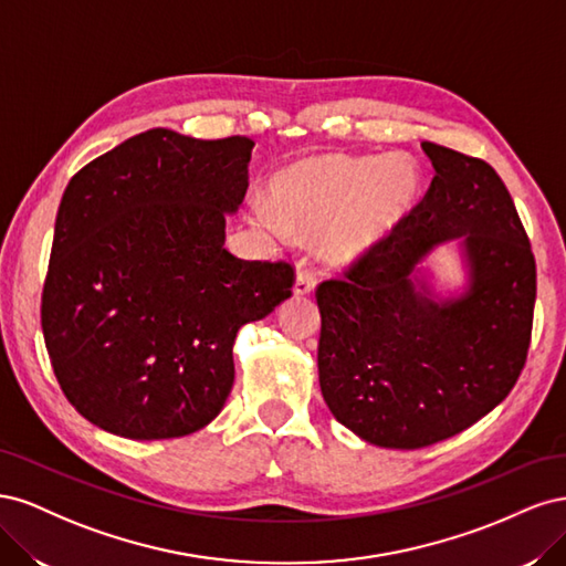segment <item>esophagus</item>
Returning <instances> with one entry per match:
<instances>
[{"label":"esophagus","mask_w":566,"mask_h":566,"mask_svg":"<svg viewBox=\"0 0 566 566\" xmlns=\"http://www.w3.org/2000/svg\"><path fill=\"white\" fill-rule=\"evenodd\" d=\"M316 285V273L310 266H300L297 281H295V295H310Z\"/></svg>","instance_id":"esophagus-1"}]
</instances>
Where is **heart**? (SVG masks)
Returning a JSON list of instances; mask_svg holds the SVG:
<instances>
[{
	"label": "heart",
	"instance_id": "obj_1",
	"mask_svg": "<svg viewBox=\"0 0 566 566\" xmlns=\"http://www.w3.org/2000/svg\"><path fill=\"white\" fill-rule=\"evenodd\" d=\"M416 193L418 172L408 160L335 153L283 169L271 181V202L252 200L250 214L276 238L325 229V254L347 262L380 243Z\"/></svg>",
	"mask_w": 566,
	"mask_h": 566
}]
</instances>
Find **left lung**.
<instances>
[{
  "instance_id": "8db88e82",
  "label": "left lung",
  "mask_w": 566,
  "mask_h": 566,
  "mask_svg": "<svg viewBox=\"0 0 566 566\" xmlns=\"http://www.w3.org/2000/svg\"><path fill=\"white\" fill-rule=\"evenodd\" d=\"M434 179L380 243L316 287L318 382L331 413L385 449H422L482 420L515 387L531 345L536 260L503 179L422 142ZM462 237L471 290L434 303L409 276Z\"/></svg>"
}]
</instances>
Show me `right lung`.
Masks as SVG:
<instances>
[{"mask_svg": "<svg viewBox=\"0 0 566 566\" xmlns=\"http://www.w3.org/2000/svg\"><path fill=\"white\" fill-rule=\"evenodd\" d=\"M252 146L148 129L65 186L42 333L65 399L101 430L142 441L202 430L233 387L235 333L293 295V264L224 248Z\"/></svg>", "mask_w": 566, "mask_h": 566, "instance_id": "1", "label": "right lung"}]
</instances>
